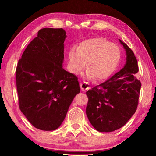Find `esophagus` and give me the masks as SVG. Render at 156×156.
Here are the masks:
<instances>
[{"instance_id":"1","label":"esophagus","mask_w":156,"mask_h":156,"mask_svg":"<svg viewBox=\"0 0 156 156\" xmlns=\"http://www.w3.org/2000/svg\"><path fill=\"white\" fill-rule=\"evenodd\" d=\"M80 87L81 90L83 91H87L88 89H90V86H89V84L87 83H80Z\"/></svg>"}]
</instances>
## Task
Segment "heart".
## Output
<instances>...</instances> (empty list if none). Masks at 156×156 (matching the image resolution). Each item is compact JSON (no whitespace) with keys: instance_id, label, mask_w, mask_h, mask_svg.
Masks as SVG:
<instances>
[{"instance_id":"heart-1","label":"heart","mask_w":156,"mask_h":156,"mask_svg":"<svg viewBox=\"0 0 156 156\" xmlns=\"http://www.w3.org/2000/svg\"><path fill=\"white\" fill-rule=\"evenodd\" d=\"M120 56L119 47L107 39H88L79 44L77 51L72 49L69 52L68 69L72 73L78 74L85 68L87 63V78L102 80L114 72Z\"/></svg>"}]
</instances>
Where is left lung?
I'll return each mask as SVG.
<instances>
[{
	"label": "left lung",
	"mask_w": 156,
	"mask_h": 156,
	"mask_svg": "<svg viewBox=\"0 0 156 156\" xmlns=\"http://www.w3.org/2000/svg\"><path fill=\"white\" fill-rule=\"evenodd\" d=\"M126 61L120 72L109 80L86 92V113L92 126L100 132H112L123 126L135 113L138 105L140 81L139 69L133 51L120 40Z\"/></svg>",
	"instance_id": "left-lung-1"
}]
</instances>
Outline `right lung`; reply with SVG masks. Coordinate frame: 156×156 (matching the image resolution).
<instances>
[{
	"label": "right lung",
	"instance_id": "add662e5",
	"mask_svg": "<svg viewBox=\"0 0 156 156\" xmlns=\"http://www.w3.org/2000/svg\"><path fill=\"white\" fill-rule=\"evenodd\" d=\"M66 32L43 28L26 47L16 70L18 105L34 127L56 130L80 93L78 78L62 68Z\"/></svg>",
	"mask_w": 156,
	"mask_h": 156
}]
</instances>
